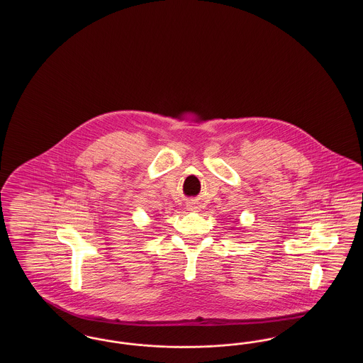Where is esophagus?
Segmentation results:
<instances>
[{"instance_id": "34e87169", "label": "esophagus", "mask_w": 363, "mask_h": 363, "mask_svg": "<svg viewBox=\"0 0 363 363\" xmlns=\"http://www.w3.org/2000/svg\"><path fill=\"white\" fill-rule=\"evenodd\" d=\"M196 208H197V207L190 208V209H196Z\"/></svg>"}]
</instances>
